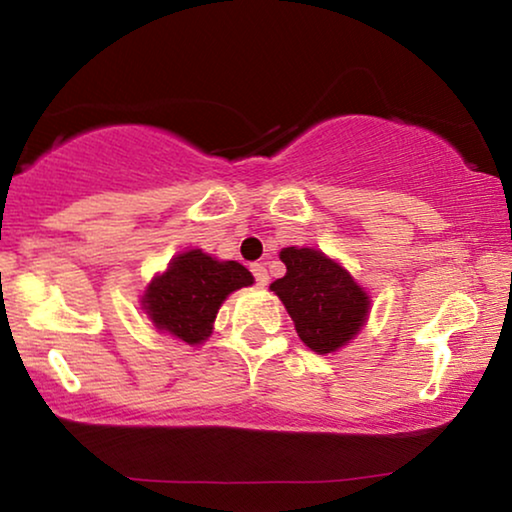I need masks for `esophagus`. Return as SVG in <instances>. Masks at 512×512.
<instances>
[{
  "instance_id": "1",
  "label": "esophagus",
  "mask_w": 512,
  "mask_h": 512,
  "mask_svg": "<svg viewBox=\"0 0 512 512\" xmlns=\"http://www.w3.org/2000/svg\"><path fill=\"white\" fill-rule=\"evenodd\" d=\"M251 272H254V279H256V284L258 286H268V270H265V265L263 263H254L251 265Z\"/></svg>"
}]
</instances>
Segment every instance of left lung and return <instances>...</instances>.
I'll return each mask as SVG.
<instances>
[{
    "label": "left lung",
    "mask_w": 512,
    "mask_h": 512,
    "mask_svg": "<svg viewBox=\"0 0 512 512\" xmlns=\"http://www.w3.org/2000/svg\"><path fill=\"white\" fill-rule=\"evenodd\" d=\"M286 275L270 284L296 324L298 338L312 352L333 354L356 338L366 324L370 298L354 277L310 247L279 251Z\"/></svg>",
    "instance_id": "left-lung-1"
}]
</instances>
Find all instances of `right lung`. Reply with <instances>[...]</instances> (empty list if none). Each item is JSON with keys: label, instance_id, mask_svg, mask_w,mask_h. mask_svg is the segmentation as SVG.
I'll list each match as a JSON object with an SVG mask.
<instances>
[{"label": "right lung", "instance_id": "obj_1", "mask_svg": "<svg viewBox=\"0 0 512 512\" xmlns=\"http://www.w3.org/2000/svg\"><path fill=\"white\" fill-rule=\"evenodd\" d=\"M254 284L251 272L237 261H216L202 249L174 256L163 275L153 277L142 307L158 331L188 345L212 335L216 312L230 293Z\"/></svg>", "mask_w": 512, "mask_h": 512}]
</instances>
